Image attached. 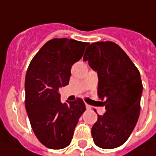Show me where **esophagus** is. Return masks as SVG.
<instances>
[{
  "label": "esophagus",
  "mask_w": 156,
  "mask_h": 156,
  "mask_svg": "<svg viewBox=\"0 0 156 156\" xmlns=\"http://www.w3.org/2000/svg\"><path fill=\"white\" fill-rule=\"evenodd\" d=\"M91 108H92V107H91L90 105L86 104V108H87V110H89V109H91Z\"/></svg>",
  "instance_id": "obj_1"
}]
</instances>
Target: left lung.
Here are the masks:
<instances>
[{
    "label": "left lung",
    "instance_id": "left-lung-1",
    "mask_svg": "<svg viewBox=\"0 0 156 156\" xmlns=\"http://www.w3.org/2000/svg\"><path fill=\"white\" fill-rule=\"evenodd\" d=\"M83 61L98 75V95L105 105L92 127L94 144L105 149L122 146L137 123L142 94L139 70L119 46L112 41L89 45Z\"/></svg>",
    "mask_w": 156,
    "mask_h": 156
}]
</instances>
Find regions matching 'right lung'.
Segmentation results:
<instances>
[{"instance_id":"add662e5","label":"right lung","mask_w":156,"mask_h":156,"mask_svg":"<svg viewBox=\"0 0 156 156\" xmlns=\"http://www.w3.org/2000/svg\"><path fill=\"white\" fill-rule=\"evenodd\" d=\"M88 42L68 38L48 41L34 55L25 79L26 110L34 135L45 147H68L86 109L80 98L62 103L59 89L69 85L71 68Z\"/></svg>"}]
</instances>
